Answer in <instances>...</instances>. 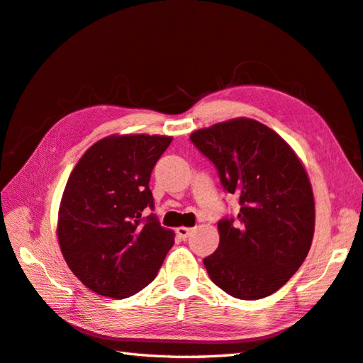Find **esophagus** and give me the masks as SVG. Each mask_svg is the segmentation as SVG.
I'll list each match as a JSON object with an SVG mask.
<instances>
[{
  "label": "esophagus",
  "mask_w": 363,
  "mask_h": 363,
  "mask_svg": "<svg viewBox=\"0 0 363 363\" xmlns=\"http://www.w3.org/2000/svg\"><path fill=\"white\" fill-rule=\"evenodd\" d=\"M191 232H192V228H189V227H179V228H177V235H179L182 240H186L188 236L191 235Z\"/></svg>",
  "instance_id": "34e87169"
}]
</instances>
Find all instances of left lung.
<instances>
[{
  "mask_svg": "<svg viewBox=\"0 0 363 363\" xmlns=\"http://www.w3.org/2000/svg\"><path fill=\"white\" fill-rule=\"evenodd\" d=\"M218 169L240 213L218 223L219 246L203 258L220 290L244 301L276 293L299 269L312 246L315 201L304 166L276 131L232 119L189 136Z\"/></svg>",
  "mask_w": 363,
  "mask_h": 363,
  "instance_id": "1",
  "label": "left lung"
}]
</instances>
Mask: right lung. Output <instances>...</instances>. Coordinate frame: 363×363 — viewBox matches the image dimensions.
Here are the masks:
<instances>
[{"label":"right lung","mask_w":363,"mask_h":363,"mask_svg":"<svg viewBox=\"0 0 363 363\" xmlns=\"http://www.w3.org/2000/svg\"><path fill=\"white\" fill-rule=\"evenodd\" d=\"M171 136L113 135L81 157L65 184L57 218L62 255L94 293L123 299L157 277L174 244L153 210L150 175Z\"/></svg>","instance_id":"obj_1"}]
</instances>
